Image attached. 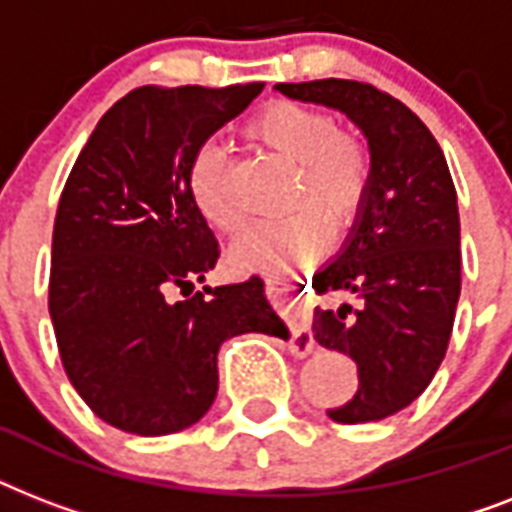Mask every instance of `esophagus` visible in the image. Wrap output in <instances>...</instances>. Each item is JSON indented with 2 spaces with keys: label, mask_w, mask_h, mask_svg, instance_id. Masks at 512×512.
Masks as SVG:
<instances>
[{
  "label": "esophagus",
  "mask_w": 512,
  "mask_h": 512,
  "mask_svg": "<svg viewBox=\"0 0 512 512\" xmlns=\"http://www.w3.org/2000/svg\"><path fill=\"white\" fill-rule=\"evenodd\" d=\"M265 287H268V295L276 297V300H284L292 308V319H289V327H292V353L297 356H308L313 350V335L311 327H308V321L303 319V313L297 308V300L300 295L295 297L297 281L292 279H281V276H271V279H265Z\"/></svg>",
  "instance_id": "esophagus-1"
}]
</instances>
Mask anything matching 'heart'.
Here are the masks:
<instances>
[{
	"label": "heart",
	"instance_id": "1",
	"mask_svg": "<svg viewBox=\"0 0 512 512\" xmlns=\"http://www.w3.org/2000/svg\"><path fill=\"white\" fill-rule=\"evenodd\" d=\"M252 138L295 167L292 204L313 201L337 223L356 215L369 191L372 159L356 132L335 127V119L321 108L276 100L252 116ZM191 199L199 215L215 231L233 233L241 212L228 196V159L215 143L199 148L191 164ZM329 239L327 217L305 204L295 215L244 228L231 244V263L241 271H281L305 263L324 249Z\"/></svg>",
	"mask_w": 512,
	"mask_h": 512
}]
</instances>
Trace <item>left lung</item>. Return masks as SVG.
<instances>
[{"instance_id": "8db88e82", "label": "left lung", "mask_w": 512, "mask_h": 512, "mask_svg": "<svg viewBox=\"0 0 512 512\" xmlns=\"http://www.w3.org/2000/svg\"><path fill=\"white\" fill-rule=\"evenodd\" d=\"M335 108L364 132L369 191L342 249L313 276L316 292H350L358 308L313 311V337L358 366V390L329 409L342 425L385 420L428 388L446 356L460 300V212L444 151L401 100L350 79L276 84Z\"/></svg>"}]
</instances>
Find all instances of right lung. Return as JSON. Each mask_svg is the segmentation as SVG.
<instances>
[{
	"mask_svg": "<svg viewBox=\"0 0 512 512\" xmlns=\"http://www.w3.org/2000/svg\"><path fill=\"white\" fill-rule=\"evenodd\" d=\"M263 87L132 90L68 175L52 231V327L76 393L124 433L167 436L199 422L228 337H289L257 276L193 292L220 257L191 199L193 156ZM172 288L183 301L171 303Z\"/></svg>",
	"mask_w": 512,
	"mask_h": 512,
	"instance_id": "1",
	"label": "right lung"
}]
</instances>
